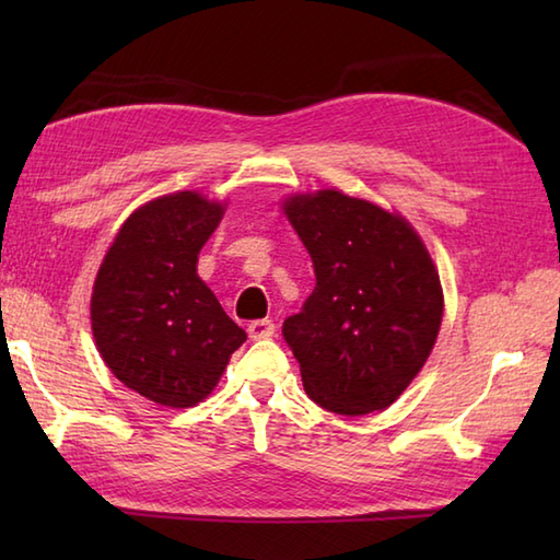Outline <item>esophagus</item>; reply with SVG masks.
Wrapping results in <instances>:
<instances>
[{"instance_id": "1", "label": "esophagus", "mask_w": 560, "mask_h": 560, "mask_svg": "<svg viewBox=\"0 0 560 560\" xmlns=\"http://www.w3.org/2000/svg\"><path fill=\"white\" fill-rule=\"evenodd\" d=\"M273 331H277V327H273L271 319H255V323L247 325V335L253 341L269 339V337H273Z\"/></svg>"}]
</instances>
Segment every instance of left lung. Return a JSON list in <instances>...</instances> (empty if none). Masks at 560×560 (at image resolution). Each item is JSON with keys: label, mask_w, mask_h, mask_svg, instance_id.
<instances>
[{"label": "left lung", "mask_w": 560, "mask_h": 560, "mask_svg": "<svg viewBox=\"0 0 560 560\" xmlns=\"http://www.w3.org/2000/svg\"><path fill=\"white\" fill-rule=\"evenodd\" d=\"M313 257L315 289L283 339L303 387L343 416L383 411L419 375L443 323V289L407 219L339 189L283 201Z\"/></svg>", "instance_id": "8db88e82"}]
</instances>
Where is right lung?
I'll return each mask as SVG.
<instances>
[{
  "label": "right lung",
  "mask_w": 560,
  "mask_h": 560,
  "mask_svg": "<svg viewBox=\"0 0 560 560\" xmlns=\"http://www.w3.org/2000/svg\"><path fill=\"white\" fill-rule=\"evenodd\" d=\"M221 219L223 205L199 192L149 201L122 223L93 283L91 327L105 365L163 407L209 397L247 339L197 273Z\"/></svg>",
  "instance_id": "right-lung-1"
}]
</instances>
